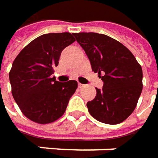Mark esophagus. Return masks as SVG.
I'll return each mask as SVG.
<instances>
[{"label": "esophagus", "instance_id": "obj_1", "mask_svg": "<svg viewBox=\"0 0 158 158\" xmlns=\"http://www.w3.org/2000/svg\"><path fill=\"white\" fill-rule=\"evenodd\" d=\"M78 87H79V88H83V87H85V85L81 84V83H78Z\"/></svg>", "mask_w": 158, "mask_h": 158}]
</instances>
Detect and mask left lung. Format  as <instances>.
Wrapping results in <instances>:
<instances>
[{
    "instance_id": "obj_1",
    "label": "left lung",
    "mask_w": 158,
    "mask_h": 158,
    "mask_svg": "<svg viewBox=\"0 0 158 158\" xmlns=\"http://www.w3.org/2000/svg\"><path fill=\"white\" fill-rule=\"evenodd\" d=\"M92 70L104 81L103 88L87 104L92 117L100 123L118 124L135 110L141 94L142 68L134 54L117 40L94 32L75 33Z\"/></svg>"
}]
</instances>
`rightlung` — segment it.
<instances>
[{
	"instance_id": "right-lung-1",
	"label": "right lung",
	"mask_w": 158,
	"mask_h": 158,
	"mask_svg": "<svg viewBox=\"0 0 158 158\" xmlns=\"http://www.w3.org/2000/svg\"><path fill=\"white\" fill-rule=\"evenodd\" d=\"M75 41L69 32L44 34L30 42L14 59L9 72L12 94L30 120L47 124L64 115L77 81L59 82L52 75L61 52Z\"/></svg>"
}]
</instances>
